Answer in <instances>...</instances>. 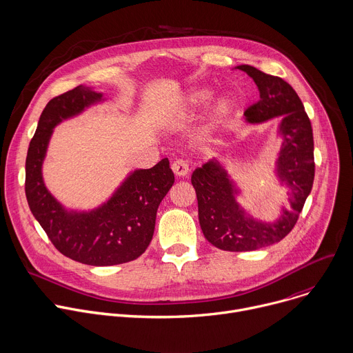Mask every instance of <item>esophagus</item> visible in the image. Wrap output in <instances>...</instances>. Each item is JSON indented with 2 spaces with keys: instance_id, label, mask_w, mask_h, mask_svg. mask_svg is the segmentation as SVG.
Masks as SVG:
<instances>
[{
  "instance_id": "1",
  "label": "esophagus",
  "mask_w": 353,
  "mask_h": 353,
  "mask_svg": "<svg viewBox=\"0 0 353 353\" xmlns=\"http://www.w3.org/2000/svg\"><path fill=\"white\" fill-rule=\"evenodd\" d=\"M171 168L176 176H185L189 174V164L185 160H175Z\"/></svg>"
}]
</instances>
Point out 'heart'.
Wrapping results in <instances>:
<instances>
[{
	"label": "heart",
	"mask_w": 353,
	"mask_h": 353,
	"mask_svg": "<svg viewBox=\"0 0 353 353\" xmlns=\"http://www.w3.org/2000/svg\"><path fill=\"white\" fill-rule=\"evenodd\" d=\"M211 97V92L207 90V89H197V90H193L190 92L186 99H185V107L189 108V110H194L200 105H203L208 99ZM235 110V101L234 99L225 96V97H221L213 107V110H211V114H210V119H208V123H207V128H213L221 122H224Z\"/></svg>",
	"instance_id": "heart-1"
}]
</instances>
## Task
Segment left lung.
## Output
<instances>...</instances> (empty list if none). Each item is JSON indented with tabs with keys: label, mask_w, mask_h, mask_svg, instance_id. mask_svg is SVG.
I'll use <instances>...</instances> for the list:
<instances>
[{
	"label": "left lung",
	"mask_w": 353,
	"mask_h": 353,
	"mask_svg": "<svg viewBox=\"0 0 353 353\" xmlns=\"http://www.w3.org/2000/svg\"><path fill=\"white\" fill-rule=\"evenodd\" d=\"M238 69L254 81L260 92V100L245 111L246 121L261 123L283 117L279 125L283 145L276 174L288 188L290 207L283 208L275 223H263L248 216L235 200L238 192L227 171L214 160L193 171L192 185L204 238L221 250L249 252L279 242L295 227L313 186L314 143L310 119L290 83L250 65H239Z\"/></svg>",
	"instance_id": "left-lung-1"
}]
</instances>
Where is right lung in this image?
I'll use <instances>...</instances> for the list:
<instances>
[{"instance_id":"add662e5","label":"right lung","mask_w":353,"mask_h":353,"mask_svg":"<svg viewBox=\"0 0 353 353\" xmlns=\"http://www.w3.org/2000/svg\"><path fill=\"white\" fill-rule=\"evenodd\" d=\"M101 100V93L78 86L48 101L29 145L25 192L32 214L58 252L89 265H115L145 253L157 208L175 178L168 159H163L153 168L132 172L107 203L89 213L66 211L52 197L41 176L52 128Z\"/></svg>"}]
</instances>
